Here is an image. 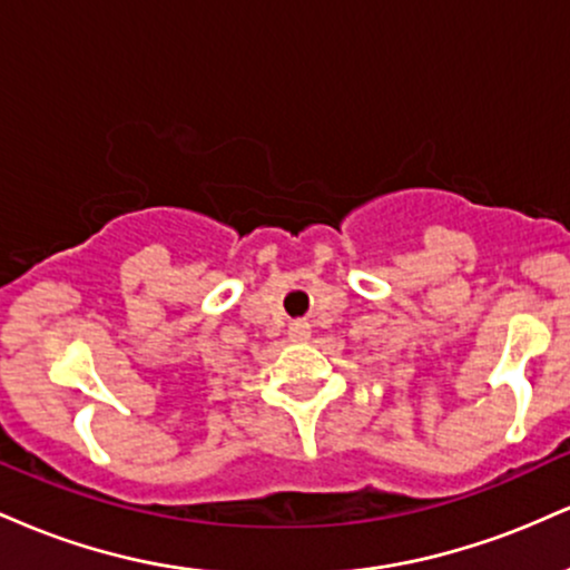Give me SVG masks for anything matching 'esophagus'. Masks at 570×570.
<instances>
[{"instance_id":"1","label":"esophagus","mask_w":570,"mask_h":570,"mask_svg":"<svg viewBox=\"0 0 570 570\" xmlns=\"http://www.w3.org/2000/svg\"><path fill=\"white\" fill-rule=\"evenodd\" d=\"M289 337L297 340V343H303V340L311 337V324H307V322H292L289 324Z\"/></svg>"}]
</instances>
